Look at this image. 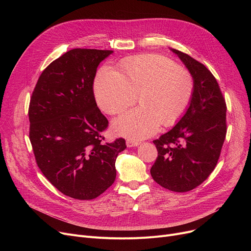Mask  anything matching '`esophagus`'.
<instances>
[{"mask_svg": "<svg viewBox=\"0 0 251 251\" xmlns=\"http://www.w3.org/2000/svg\"><path fill=\"white\" fill-rule=\"evenodd\" d=\"M126 146L127 148H134L139 146V142L135 141V140H131V139H127L126 140Z\"/></svg>", "mask_w": 251, "mask_h": 251, "instance_id": "obj_1", "label": "esophagus"}]
</instances>
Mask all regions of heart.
Masks as SVG:
<instances>
[{
	"mask_svg": "<svg viewBox=\"0 0 251 251\" xmlns=\"http://www.w3.org/2000/svg\"><path fill=\"white\" fill-rule=\"evenodd\" d=\"M122 73L103 66L97 75L95 94L100 108L110 115L132 104L139 95L141 107L124 112L113 121L115 132L140 140L163 126L175 124L188 109L194 94L189 71L166 57L143 55L121 63Z\"/></svg>",
	"mask_w": 251,
	"mask_h": 251,
	"instance_id": "1",
	"label": "heart"
}]
</instances>
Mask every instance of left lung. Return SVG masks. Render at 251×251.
<instances>
[{
  "instance_id": "obj_1",
  "label": "left lung",
  "mask_w": 251,
  "mask_h": 251,
  "mask_svg": "<svg viewBox=\"0 0 251 251\" xmlns=\"http://www.w3.org/2000/svg\"><path fill=\"white\" fill-rule=\"evenodd\" d=\"M194 79V94L178 123L153 140L157 157L151 169L152 179L166 189L186 192L213 172L226 137V101L216 78L189 55L170 49Z\"/></svg>"
}]
</instances>
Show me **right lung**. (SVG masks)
Listing matches in <instances>:
<instances>
[{
	"label": "right lung",
	"instance_id": "1",
	"mask_svg": "<svg viewBox=\"0 0 251 251\" xmlns=\"http://www.w3.org/2000/svg\"><path fill=\"white\" fill-rule=\"evenodd\" d=\"M113 50L73 49L39 76L29 103V139L36 164L63 194L89 201L116 179L125 139L104 143L108 120L96 102L97 68Z\"/></svg>",
	"mask_w": 251,
	"mask_h": 251
}]
</instances>
